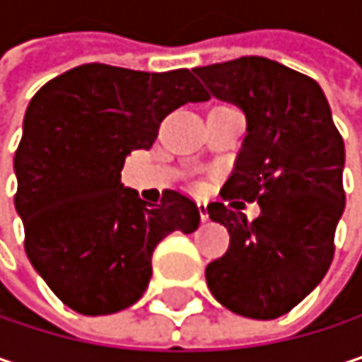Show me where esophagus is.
<instances>
[{"mask_svg": "<svg viewBox=\"0 0 362 362\" xmlns=\"http://www.w3.org/2000/svg\"><path fill=\"white\" fill-rule=\"evenodd\" d=\"M197 207H199V215H201V219H203V221H207V219H209V211H207V201L199 199V201H197Z\"/></svg>", "mask_w": 362, "mask_h": 362, "instance_id": "34e87169", "label": "esophagus"}]
</instances>
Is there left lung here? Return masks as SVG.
<instances>
[{"label":"left lung","mask_w":362,"mask_h":362,"mask_svg":"<svg viewBox=\"0 0 362 362\" xmlns=\"http://www.w3.org/2000/svg\"><path fill=\"white\" fill-rule=\"evenodd\" d=\"M211 95L247 115V136L221 188L230 205L209 217L230 232V248L207 265L217 303L250 319L292 311L327 274L344 214V141L313 78L267 57L247 55L192 70ZM257 200L248 222L240 201Z\"/></svg>","instance_id":"left-lung-1"}]
</instances>
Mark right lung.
Wrapping results in <instances>:
<instances>
[{"mask_svg":"<svg viewBox=\"0 0 362 362\" xmlns=\"http://www.w3.org/2000/svg\"><path fill=\"white\" fill-rule=\"evenodd\" d=\"M190 70L136 72L84 64L30 99L14 155V197L24 250L53 294L83 315H110L147 290L155 247L190 234L201 215L188 197L165 190L151 205L124 188L130 151L151 148L163 117L207 101Z\"/></svg>","mask_w":362,"mask_h":362,"instance_id":"obj_1","label":"right lung"}]
</instances>
